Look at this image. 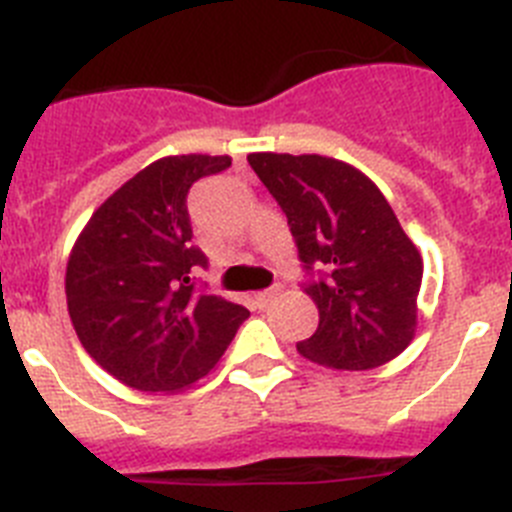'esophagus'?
<instances>
[{
    "label": "esophagus",
    "instance_id": "34e87169",
    "mask_svg": "<svg viewBox=\"0 0 512 512\" xmlns=\"http://www.w3.org/2000/svg\"><path fill=\"white\" fill-rule=\"evenodd\" d=\"M275 296H278V288H268V291L255 293V301H257V306H268Z\"/></svg>",
    "mask_w": 512,
    "mask_h": 512
}]
</instances>
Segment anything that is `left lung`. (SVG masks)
<instances>
[{
	"label": "left lung",
	"instance_id": "8db88e82",
	"mask_svg": "<svg viewBox=\"0 0 512 512\" xmlns=\"http://www.w3.org/2000/svg\"><path fill=\"white\" fill-rule=\"evenodd\" d=\"M286 213L317 332L296 348L342 371H366L412 342L422 257L381 190L363 172L319 154H250Z\"/></svg>",
	"mask_w": 512,
	"mask_h": 512
}]
</instances>
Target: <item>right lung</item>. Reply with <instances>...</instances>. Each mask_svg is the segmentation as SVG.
Instances as JSON below:
<instances>
[{
	"label": "right lung",
	"instance_id": "1",
	"mask_svg": "<svg viewBox=\"0 0 512 512\" xmlns=\"http://www.w3.org/2000/svg\"><path fill=\"white\" fill-rule=\"evenodd\" d=\"M229 157H164L115 190L79 234L66 265V304L84 350L139 391H175L211 371L242 304L195 281L208 257L193 244L188 193Z\"/></svg>",
	"mask_w": 512,
	"mask_h": 512
}]
</instances>
